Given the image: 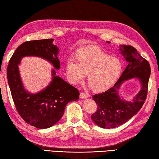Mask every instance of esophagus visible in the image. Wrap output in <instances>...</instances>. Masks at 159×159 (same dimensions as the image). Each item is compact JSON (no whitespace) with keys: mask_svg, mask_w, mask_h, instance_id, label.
Masks as SVG:
<instances>
[{"mask_svg":"<svg viewBox=\"0 0 159 159\" xmlns=\"http://www.w3.org/2000/svg\"><path fill=\"white\" fill-rule=\"evenodd\" d=\"M80 98H82V99L87 98H88V94H86V93L82 92V93H80Z\"/></svg>","mask_w":159,"mask_h":159,"instance_id":"1","label":"esophagus"}]
</instances>
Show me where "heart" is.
Returning <instances> with one entry per match:
<instances>
[{
	"label": "heart",
	"instance_id": "obj_1",
	"mask_svg": "<svg viewBox=\"0 0 159 159\" xmlns=\"http://www.w3.org/2000/svg\"><path fill=\"white\" fill-rule=\"evenodd\" d=\"M123 69V64L119 58L94 46L80 48L76 54V59L73 57L69 58L65 66L69 82H78L86 73L88 82L94 91L111 88L121 76Z\"/></svg>",
	"mask_w": 159,
	"mask_h": 159
}]
</instances>
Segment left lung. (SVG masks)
<instances>
[{"label":"left lung","mask_w":159,"mask_h":159,"mask_svg":"<svg viewBox=\"0 0 159 159\" xmlns=\"http://www.w3.org/2000/svg\"><path fill=\"white\" fill-rule=\"evenodd\" d=\"M107 43L110 42L107 41ZM120 52L128 65L114 86L109 90L95 94L93 100L97 104V111L91 116L95 124L102 128H115L123 125L140 110L146 98L150 66L137 50L131 46L121 45ZM133 78L138 79L141 89L131 102L120 96L118 90L122 83Z\"/></svg>","instance_id":"8db88e82"}]
</instances>
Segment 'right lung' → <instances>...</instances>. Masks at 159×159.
<instances>
[{
	"label": "right lung",
	"mask_w": 159,
	"mask_h": 159,
	"mask_svg": "<svg viewBox=\"0 0 159 159\" xmlns=\"http://www.w3.org/2000/svg\"><path fill=\"white\" fill-rule=\"evenodd\" d=\"M54 39L24 42L15 50L9 61L7 75L14 104L19 114L28 124L39 129L52 127L63 117L65 107L79 99L77 89L56 75L60 69L59 48ZM25 56H38L50 61L54 67L52 81L43 90L35 94L27 91L21 81L18 65Z\"/></svg>",
	"instance_id": "obj_1"
}]
</instances>
